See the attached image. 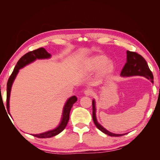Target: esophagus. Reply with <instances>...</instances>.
<instances>
[{"label": "esophagus", "mask_w": 160, "mask_h": 160, "mask_svg": "<svg viewBox=\"0 0 160 160\" xmlns=\"http://www.w3.org/2000/svg\"><path fill=\"white\" fill-rule=\"evenodd\" d=\"M84 94L86 95H92L93 94V91L91 89H87L84 91Z\"/></svg>", "instance_id": "34e87169"}]
</instances>
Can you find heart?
Returning a JSON list of instances; mask_svg holds the SVG:
<instances>
[{
	"mask_svg": "<svg viewBox=\"0 0 160 160\" xmlns=\"http://www.w3.org/2000/svg\"><path fill=\"white\" fill-rule=\"evenodd\" d=\"M102 67L103 72H110L113 68V65L111 61H108V58L104 55H96L90 58L87 61L85 69L87 71L91 72L98 70Z\"/></svg>",
	"mask_w": 160,
	"mask_h": 160,
	"instance_id": "heart-1",
	"label": "heart"
}]
</instances>
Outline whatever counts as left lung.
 I'll return each mask as SVG.
<instances>
[{"instance_id":"1","label":"left lung","mask_w":160,"mask_h":160,"mask_svg":"<svg viewBox=\"0 0 160 160\" xmlns=\"http://www.w3.org/2000/svg\"><path fill=\"white\" fill-rule=\"evenodd\" d=\"M122 76H133V75H139L146 77L147 79H150L152 83H153V76L151 70L149 69L148 65L146 61L144 58L136 52L127 51V62L125 63L124 67L123 68L122 72ZM92 105H93V120L96 127L100 131L107 134L109 136L113 137H119L122 136L125 134H115L109 132V131L105 129L101 125L98 123L96 119L95 115V101H92Z\"/></svg>"}]
</instances>
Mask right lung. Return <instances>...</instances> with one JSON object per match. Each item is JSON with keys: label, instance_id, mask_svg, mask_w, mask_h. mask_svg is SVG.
I'll return each mask as SVG.
<instances>
[{"label": "right lung", "instance_id": "obj_1", "mask_svg": "<svg viewBox=\"0 0 160 160\" xmlns=\"http://www.w3.org/2000/svg\"><path fill=\"white\" fill-rule=\"evenodd\" d=\"M49 57H51L50 53L47 52V51L44 49V48L41 47V48H39V49L34 50L32 51L28 52L18 60L12 72V74L11 75L10 77L8 78V82H7V108L8 110V112H9V98H10L12 84L18 73V70L22 68V67H25V65L31 63V62L36 60L37 59H47V58H49ZM77 100V99L75 96H72L71 98H70L68 100H67V103H65V107L63 108V113H62V118L61 122L59 126H58L56 129L51 131H49V132H47L32 135L33 136L38 138H49L60 133L67 126V123H68L69 119L70 111L71 109V108L72 107V105L76 102Z\"/></svg>", "mask_w": 160, "mask_h": 160}]
</instances>
